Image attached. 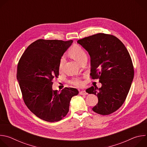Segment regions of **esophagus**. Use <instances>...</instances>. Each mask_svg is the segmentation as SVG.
<instances>
[{
    "instance_id": "1",
    "label": "esophagus",
    "mask_w": 147,
    "mask_h": 147,
    "mask_svg": "<svg viewBox=\"0 0 147 147\" xmlns=\"http://www.w3.org/2000/svg\"><path fill=\"white\" fill-rule=\"evenodd\" d=\"M79 94L80 95H86L87 94V93L86 92V91H80Z\"/></svg>"
}]
</instances>
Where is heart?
Masks as SVG:
<instances>
[{"mask_svg":"<svg viewBox=\"0 0 147 147\" xmlns=\"http://www.w3.org/2000/svg\"><path fill=\"white\" fill-rule=\"evenodd\" d=\"M69 55L75 60H76L79 64L84 60L87 59V54L86 51H84L81 46L77 44L73 45L69 50ZM65 62V57L63 56L61 57L59 62V69L61 70ZM70 82L71 84L80 87L82 85V81L80 78H73L70 81Z\"/></svg>","mask_w":147,"mask_h":147,"instance_id":"b5f03b06","label":"heart"}]
</instances>
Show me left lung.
<instances>
[{"label":"left lung","instance_id":"left-lung-1","mask_svg":"<svg viewBox=\"0 0 147 147\" xmlns=\"http://www.w3.org/2000/svg\"><path fill=\"white\" fill-rule=\"evenodd\" d=\"M91 57L92 79L99 78L102 87L87 89L96 95L98 102L94 112L108 115L119 109L124 102L134 78V67L130 55L117 37L96 34L77 40Z\"/></svg>","mask_w":147,"mask_h":147}]
</instances>
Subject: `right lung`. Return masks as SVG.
<instances>
[{
	"label": "right lung",
	"instance_id": "1",
	"mask_svg": "<svg viewBox=\"0 0 147 147\" xmlns=\"http://www.w3.org/2000/svg\"><path fill=\"white\" fill-rule=\"evenodd\" d=\"M73 43L72 40L40 39L30 44L18 63L17 79L27 108L37 117L55 122L66 116L76 88L52 90L54 78L59 76L61 57Z\"/></svg>",
	"mask_w": 147,
	"mask_h": 147
}]
</instances>
